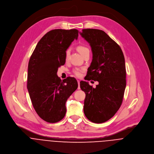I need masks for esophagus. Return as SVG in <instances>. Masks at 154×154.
Returning <instances> with one entry per match:
<instances>
[{"mask_svg":"<svg viewBox=\"0 0 154 154\" xmlns=\"http://www.w3.org/2000/svg\"><path fill=\"white\" fill-rule=\"evenodd\" d=\"M77 82H78V85H79L78 89H80V81H79V80H77Z\"/></svg>","mask_w":154,"mask_h":154,"instance_id":"1","label":"esophagus"}]
</instances>
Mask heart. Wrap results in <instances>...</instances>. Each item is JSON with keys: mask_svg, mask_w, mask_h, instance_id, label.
<instances>
[{"mask_svg": "<svg viewBox=\"0 0 154 154\" xmlns=\"http://www.w3.org/2000/svg\"><path fill=\"white\" fill-rule=\"evenodd\" d=\"M78 50L80 52V53L82 55V56H83L85 54H86V53H90V50L85 45H79L78 47ZM69 54H70V49L68 48L65 51V60H67L68 59V57L69 56ZM84 71V69L83 68H75L73 70V72L74 74L77 76V77H80L82 75V72Z\"/></svg>", "mask_w": 154, "mask_h": 154, "instance_id": "b5f03b06", "label": "heart"}]
</instances>
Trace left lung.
<instances>
[{
  "mask_svg": "<svg viewBox=\"0 0 154 154\" xmlns=\"http://www.w3.org/2000/svg\"><path fill=\"white\" fill-rule=\"evenodd\" d=\"M80 33L89 43L93 54L85 79L98 82L95 88L87 82H80L86 94L84 113L91 122L103 123L115 115L122 103L126 87L124 56L120 46L105 32L85 29Z\"/></svg>",
  "mask_w": 154,
  "mask_h": 154,
  "instance_id": "left-lung-1",
  "label": "left lung"
}]
</instances>
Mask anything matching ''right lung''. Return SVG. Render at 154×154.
<instances>
[{
    "instance_id": "obj_1",
    "label": "right lung",
    "mask_w": 154,
    "mask_h": 154,
    "mask_svg": "<svg viewBox=\"0 0 154 154\" xmlns=\"http://www.w3.org/2000/svg\"><path fill=\"white\" fill-rule=\"evenodd\" d=\"M78 36L77 29L51 30L39 40L29 59L27 88L35 110L47 122L64 118L65 103L78 88L75 78L62 81L57 75L65 63L66 50Z\"/></svg>"
}]
</instances>
